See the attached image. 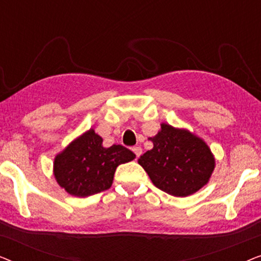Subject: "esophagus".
<instances>
[{
  "label": "esophagus",
  "mask_w": 261,
  "mask_h": 261,
  "mask_svg": "<svg viewBox=\"0 0 261 261\" xmlns=\"http://www.w3.org/2000/svg\"><path fill=\"white\" fill-rule=\"evenodd\" d=\"M132 149H133V152L135 153V155H137L138 158H139V156L141 155V153H142V148L140 147V146H134V147L132 148Z\"/></svg>",
  "instance_id": "1"
}]
</instances>
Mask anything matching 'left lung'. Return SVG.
<instances>
[{"instance_id": "8db88e82", "label": "left lung", "mask_w": 261, "mask_h": 261, "mask_svg": "<svg viewBox=\"0 0 261 261\" xmlns=\"http://www.w3.org/2000/svg\"><path fill=\"white\" fill-rule=\"evenodd\" d=\"M153 148L138 159L149 179L174 197H187L208 184L215 169V156L202 138L185 128L163 122Z\"/></svg>"}]
</instances>
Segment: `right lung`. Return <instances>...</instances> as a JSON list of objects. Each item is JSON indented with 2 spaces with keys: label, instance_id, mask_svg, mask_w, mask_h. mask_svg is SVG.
I'll return each mask as SVG.
<instances>
[{
  "label": "right lung",
  "instance_id": "add662e5",
  "mask_svg": "<svg viewBox=\"0 0 261 261\" xmlns=\"http://www.w3.org/2000/svg\"><path fill=\"white\" fill-rule=\"evenodd\" d=\"M134 158L121 145L105 147L103 139L90 128L56 155L53 176L69 195L88 197L112 187L117 166Z\"/></svg>",
  "mask_w": 261,
  "mask_h": 261
}]
</instances>
